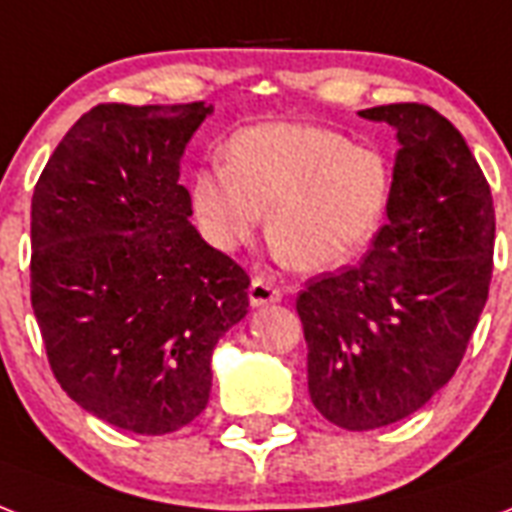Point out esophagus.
Masks as SVG:
<instances>
[{
  "mask_svg": "<svg viewBox=\"0 0 512 512\" xmlns=\"http://www.w3.org/2000/svg\"><path fill=\"white\" fill-rule=\"evenodd\" d=\"M280 288L264 280V277H253L251 285H248V299H251L253 307H261V304H272V301H280Z\"/></svg>",
  "mask_w": 512,
  "mask_h": 512,
  "instance_id": "esophagus-1",
  "label": "esophagus"
}]
</instances>
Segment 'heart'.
<instances>
[{
    "label": "heart",
    "instance_id": "obj_1",
    "mask_svg": "<svg viewBox=\"0 0 512 512\" xmlns=\"http://www.w3.org/2000/svg\"><path fill=\"white\" fill-rule=\"evenodd\" d=\"M392 192L390 160L339 130L269 122L227 144V165L192 176L194 216L221 251L251 243L264 211L277 256L299 272H323L371 240Z\"/></svg>",
    "mask_w": 512,
    "mask_h": 512
}]
</instances>
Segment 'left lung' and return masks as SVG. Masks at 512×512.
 <instances>
[{"label":"left lung","instance_id":"obj_1","mask_svg":"<svg viewBox=\"0 0 512 512\" xmlns=\"http://www.w3.org/2000/svg\"><path fill=\"white\" fill-rule=\"evenodd\" d=\"M358 114L398 133L387 224L360 264L307 280L296 312L312 403L360 433L411 417L462 363L489 299L494 205L443 114L425 104Z\"/></svg>","mask_w":512,"mask_h":512}]
</instances>
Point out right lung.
<instances>
[{"instance_id": "right-lung-1", "label": "right lung", "mask_w": 512, "mask_h": 512, "mask_svg": "<svg viewBox=\"0 0 512 512\" xmlns=\"http://www.w3.org/2000/svg\"><path fill=\"white\" fill-rule=\"evenodd\" d=\"M213 106L98 104L31 197V307L74 403L165 435L211 398V355L248 312V275L192 227L181 157Z\"/></svg>"}]
</instances>
